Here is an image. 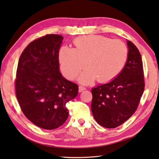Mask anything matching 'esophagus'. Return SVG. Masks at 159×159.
I'll return each instance as SVG.
<instances>
[{
  "label": "esophagus",
  "mask_w": 159,
  "mask_h": 159,
  "mask_svg": "<svg viewBox=\"0 0 159 159\" xmlns=\"http://www.w3.org/2000/svg\"><path fill=\"white\" fill-rule=\"evenodd\" d=\"M85 89H86L85 87L82 86V85H80L79 87V92H83L84 90H85Z\"/></svg>",
  "instance_id": "obj_1"
}]
</instances>
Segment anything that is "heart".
<instances>
[{"label": "heart", "instance_id": "1", "mask_svg": "<svg viewBox=\"0 0 159 159\" xmlns=\"http://www.w3.org/2000/svg\"><path fill=\"white\" fill-rule=\"evenodd\" d=\"M76 48L63 46L59 50L61 70L67 79H73L84 67H89L79 77L83 83H89L98 78L109 81L119 74L127 62L128 50L119 39L101 35L85 36L74 41Z\"/></svg>", "mask_w": 159, "mask_h": 159}]
</instances>
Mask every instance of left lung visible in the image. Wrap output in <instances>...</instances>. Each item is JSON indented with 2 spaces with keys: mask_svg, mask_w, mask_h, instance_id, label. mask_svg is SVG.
Returning a JSON list of instances; mask_svg holds the SVG:
<instances>
[{
  "mask_svg": "<svg viewBox=\"0 0 159 159\" xmlns=\"http://www.w3.org/2000/svg\"><path fill=\"white\" fill-rule=\"evenodd\" d=\"M126 66L116 79L92 89V111L100 126H120L137 109L145 88L143 62L139 50L128 41Z\"/></svg>",
  "mask_w": 159,
  "mask_h": 159,
  "instance_id": "left-lung-1",
  "label": "left lung"
}]
</instances>
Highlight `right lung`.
<instances>
[{"instance_id":"right-lung-1","label":"right lung","mask_w":159,"mask_h":159,"mask_svg":"<svg viewBox=\"0 0 159 159\" xmlns=\"http://www.w3.org/2000/svg\"><path fill=\"white\" fill-rule=\"evenodd\" d=\"M63 37L48 34L35 39L20 57L16 95L23 113L36 126L52 130L68 117L66 103L79 92L77 84L63 77L59 52Z\"/></svg>"}]
</instances>
